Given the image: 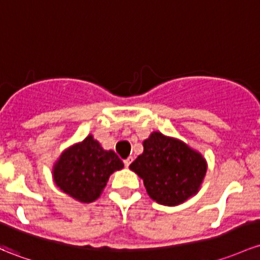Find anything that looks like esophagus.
I'll return each instance as SVG.
<instances>
[{"label": "esophagus", "mask_w": 260, "mask_h": 260, "mask_svg": "<svg viewBox=\"0 0 260 260\" xmlns=\"http://www.w3.org/2000/svg\"><path fill=\"white\" fill-rule=\"evenodd\" d=\"M132 160H133V158L132 157H128L127 159H124V166L125 167H128L131 165V163H132Z\"/></svg>", "instance_id": "34e87169"}]
</instances>
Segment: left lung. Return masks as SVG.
<instances>
[{
  "instance_id": "8db88e82",
  "label": "left lung",
  "mask_w": 260,
  "mask_h": 260,
  "mask_svg": "<svg viewBox=\"0 0 260 260\" xmlns=\"http://www.w3.org/2000/svg\"><path fill=\"white\" fill-rule=\"evenodd\" d=\"M206 158L178 138L152 132L143 153L129 166L143 179L147 193L162 206L174 207L196 196L206 177Z\"/></svg>"
}]
</instances>
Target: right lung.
<instances>
[{
	"mask_svg": "<svg viewBox=\"0 0 260 260\" xmlns=\"http://www.w3.org/2000/svg\"><path fill=\"white\" fill-rule=\"evenodd\" d=\"M113 151H106L89 135L61 153L52 168L54 183L62 192L81 203L100 198L109 176L123 168Z\"/></svg>",
	"mask_w": 260,
	"mask_h": 260,
	"instance_id": "add662e5",
	"label": "right lung"
}]
</instances>
